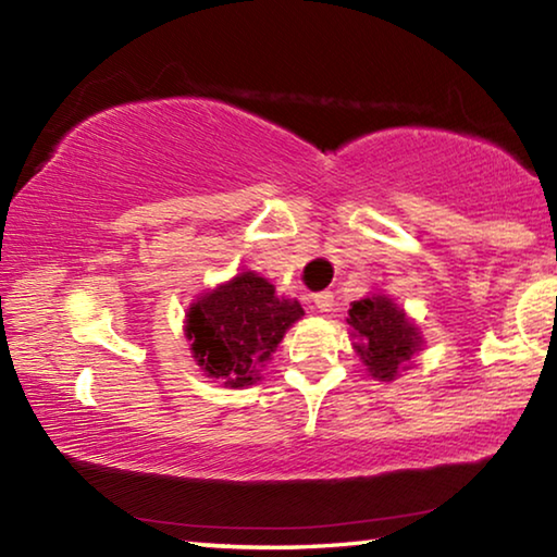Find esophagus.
<instances>
[{
    "instance_id": "obj_1",
    "label": "esophagus",
    "mask_w": 557,
    "mask_h": 557,
    "mask_svg": "<svg viewBox=\"0 0 557 557\" xmlns=\"http://www.w3.org/2000/svg\"><path fill=\"white\" fill-rule=\"evenodd\" d=\"M312 301H314V309H319V312H332V309H334L332 292H319V295L312 297Z\"/></svg>"
}]
</instances>
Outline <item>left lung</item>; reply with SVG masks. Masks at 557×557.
I'll return each mask as SVG.
<instances>
[{"label":"left lung","mask_w":557,"mask_h":557,"mask_svg":"<svg viewBox=\"0 0 557 557\" xmlns=\"http://www.w3.org/2000/svg\"><path fill=\"white\" fill-rule=\"evenodd\" d=\"M354 351L361 358L371 379L391 383L412 366V356L422 351L420 326L405 309L383 292H371L356 299L348 309Z\"/></svg>","instance_id":"8db88e82"}]
</instances>
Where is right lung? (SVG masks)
I'll list each match as a JSON object with an SVG mask.
<instances>
[{"label":"right lung","instance_id":"add662e5","mask_svg":"<svg viewBox=\"0 0 557 557\" xmlns=\"http://www.w3.org/2000/svg\"><path fill=\"white\" fill-rule=\"evenodd\" d=\"M305 317L297 299L282 297L258 272L243 270L201 292L186 309L184 336L206 379L225 388L258 383L287 329Z\"/></svg>","mask_w":557,"mask_h":557}]
</instances>
